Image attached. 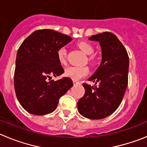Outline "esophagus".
Wrapping results in <instances>:
<instances>
[{
    "label": "esophagus",
    "mask_w": 147,
    "mask_h": 147,
    "mask_svg": "<svg viewBox=\"0 0 147 147\" xmlns=\"http://www.w3.org/2000/svg\"><path fill=\"white\" fill-rule=\"evenodd\" d=\"M73 83H74V85H79V84H80V82L76 81V80H74V81H73Z\"/></svg>",
    "instance_id": "esophagus-1"
}]
</instances>
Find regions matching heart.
Segmentation results:
<instances>
[{"label": "heart", "instance_id": "obj_1", "mask_svg": "<svg viewBox=\"0 0 147 147\" xmlns=\"http://www.w3.org/2000/svg\"><path fill=\"white\" fill-rule=\"evenodd\" d=\"M78 47L80 48L83 52L87 55H91L94 52V48L90 43L86 42H80L77 44ZM66 57H67V51L64 47L61 48L57 51V59L61 65L66 64ZM91 59V58H90ZM88 74V68L87 67H67L65 70L64 74L67 77L73 80H79L81 78L84 77Z\"/></svg>", "mask_w": 147, "mask_h": 147}]
</instances>
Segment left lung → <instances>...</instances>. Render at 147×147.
Returning <instances> with one entry per match:
<instances>
[{
	"mask_svg": "<svg viewBox=\"0 0 147 147\" xmlns=\"http://www.w3.org/2000/svg\"><path fill=\"white\" fill-rule=\"evenodd\" d=\"M102 49V62L88 79L94 86L83 83L85 93L77 103L78 111L90 119L107 117L119 107L128 83L129 57L118 37L110 32L91 36Z\"/></svg>",
	"mask_w": 147,
	"mask_h": 147,
	"instance_id": "1",
	"label": "left lung"
}]
</instances>
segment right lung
Here are the masks:
<instances>
[{
	"label": "right lung",
	"mask_w": 147,
	"mask_h": 147,
	"mask_svg": "<svg viewBox=\"0 0 147 147\" xmlns=\"http://www.w3.org/2000/svg\"><path fill=\"white\" fill-rule=\"evenodd\" d=\"M72 38L54 30H37L17 53L14 84L17 98L27 112L42 115L56 110L62 96L73 86L71 79L50 80L64 73L57 51ZM49 78V82L47 80Z\"/></svg>",
	"instance_id": "right-lung-1"
}]
</instances>
